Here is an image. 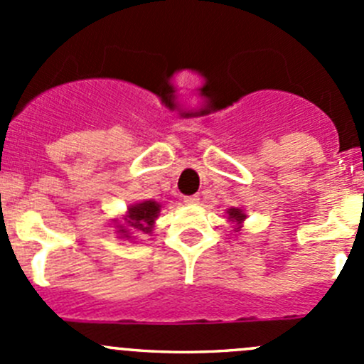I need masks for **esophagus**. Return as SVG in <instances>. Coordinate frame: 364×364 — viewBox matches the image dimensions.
Returning <instances> with one entry per match:
<instances>
[{
    "mask_svg": "<svg viewBox=\"0 0 364 364\" xmlns=\"http://www.w3.org/2000/svg\"><path fill=\"white\" fill-rule=\"evenodd\" d=\"M185 203L188 204V205H196V204H199V197H197V196H188V197H185Z\"/></svg>",
    "mask_w": 364,
    "mask_h": 364,
    "instance_id": "1",
    "label": "esophagus"
}]
</instances>
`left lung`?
<instances>
[{
	"instance_id": "8db88e82",
	"label": "left lung",
	"mask_w": 364,
	"mask_h": 364,
	"mask_svg": "<svg viewBox=\"0 0 364 364\" xmlns=\"http://www.w3.org/2000/svg\"><path fill=\"white\" fill-rule=\"evenodd\" d=\"M225 213H227V220H229L230 225H232L234 232H240L245 220H247V213H245L241 208H229Z\"/></svg>"
}]
</instances>
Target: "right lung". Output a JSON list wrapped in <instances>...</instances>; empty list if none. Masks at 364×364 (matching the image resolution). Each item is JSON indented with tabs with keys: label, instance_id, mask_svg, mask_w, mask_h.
Returning a JSON list of instances; mask_svg holds the SVG:
<instances>
[{
	"label": "right lung",
	"instance_id": "right-lung-1",
	"mask_svg": "<svg viewBox=\"0 0 364 364\" xmlns=\"http://www.w3.org/2000/svg\"><path fill=\"white\" fill-rule=\"evenodd\" d=\"M161 204L156 200H139L130 204L127 213L114 220V229L119 240L135 241L137 236H146L153 232L156 218L160 216Z\"/></svg>",
	"mask_w": 364,
	"mask_h": 364
}]
</instances>
